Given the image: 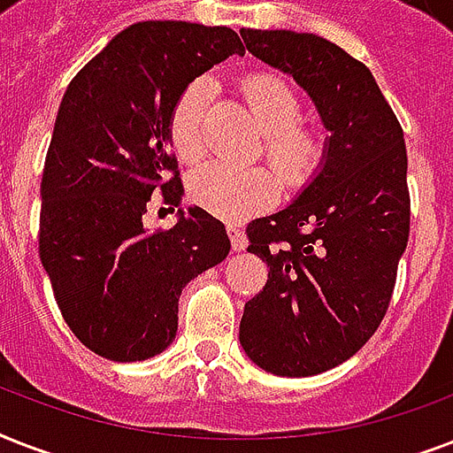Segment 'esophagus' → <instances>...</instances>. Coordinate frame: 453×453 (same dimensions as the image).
I'll use <instances>...</instances> for the list:
<instances>
[{
  "mask_svg": "<svg viewBox=\"0 0 453 453\" xmlns=\"http://www.w3.org/2000/svg\"><path fill=\"white\" fill-rule=\"evenodd\" d=\"M226 233H227V237H230L233 251H242V249L247 247V240H244V233L240 230V226H234V223H227Z\"/></svg>",
  "mask_w": 453,
  "mask_h": 453,
  "instance_id": "esophagus-1",
  "label": "esophagus"
}]
</instances>
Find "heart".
I'll list each match as a JSON object with an SVG mask.
<instances>
[{
    "instance_id": "1",
    "label": "heart",
    "mask_w": 453,
    "mask_h": 453,
    "mask_svg": "<svg viewBox=\"0 0 453 453\" xmlns=\"http://www.w3.org/2000/svg\"><path fill=\"white\" fill-rule=\"evenodd\" d=\"M216 84L209 74L180 91L169 115V143L178 159L199 162L206 150L204 124ZM242 96L263 129L261 155L284 188L301 190L317 176L326 157V136L317 124L303 122V105L289 81L270 73L242 81ZM265 166L230 169L204 164L188 178V199L226 220H244L268 211L277 202L280 183Z\"/></svg>"
}]
</instances>
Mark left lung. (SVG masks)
<instances>
[{"label": "left lung", "mask_w": 453, "mask_h": 453, "mask_svg": "<svg viewBox=\"0 0 453 453\" xmlns=\"http://www.w3.org/2000/svg\"><path fill=\"white\" fill-rule=\"evenodd\" d=\"M256 58L289 73L331 131L324 169L284 211L247 226L268 282L244 305L240 341L275 376H315L379 329L409 240L407 148L365 63L326 39L242 27Z\"/></svg>", "instance_id": "left-lung-1"}]
</instances>
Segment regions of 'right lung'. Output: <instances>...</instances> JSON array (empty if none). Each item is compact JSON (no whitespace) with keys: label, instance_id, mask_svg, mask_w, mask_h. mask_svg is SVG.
I'll list each match as a JSON object with an SVG mask.
<instances>
[{"label":"right lung","instance_id":"right-lung-1","mask_svg":"<svg viewBox=\"0 0 453 453\" xmlns=\"http://www.w3.org/2000/svg\"><path fill=\"white\" fill-rule=\"evenodd\" d=\"M233 53L230 27L145 20L70 81L42 176L39 258L81 345L112 362L155 357L178 329V296L230 251L226 227L190 209L148 233L155 204L180 202L169 115L188 84Z\"/></svg>","mask_w":453,"mask_h":453}]
</instances>
